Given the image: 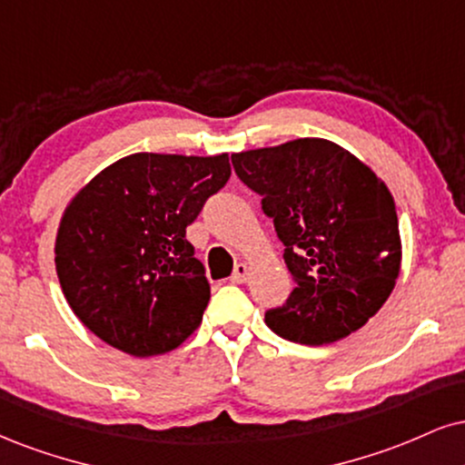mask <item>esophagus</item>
<instances>
[{
  "label": "esophagus",
  "mask_w": 465,
  "mask_h": 465,
  "mask_svg": "<svg viewBox=\"0 0 465 465\" xmlns=\"http://www.w3.org/2000/svg\"><path fill=\"white\" fill-rule=\"evenodd\" d=\"M249 277V266L247 264H238L236 271L232 275V283H244Z\"/></svg>",
  "instance_id": "esophagus-1"
}]
</instances>
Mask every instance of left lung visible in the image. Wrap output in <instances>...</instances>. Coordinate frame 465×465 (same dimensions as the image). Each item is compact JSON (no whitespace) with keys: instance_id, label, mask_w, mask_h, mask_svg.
Listing matches in <instances>:
<instances>
[{"instance_id":"obj_1","label":"left lung","mask_w":465,"mask_h":465,"mask_svg":"<svg viewBox=\"0 0 465 465\" xmlns=\"http://www.w3.org/2000/svg\"><path fill=\"white\" fill-rule=\"evenodd\" d=\"M236 175L275 223L296 288L266 312L277 335L338 342L381 310L401 271L394 199L371 166L324 138L232 153Z\"/></svg>"}]
</instances>
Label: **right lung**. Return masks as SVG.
<instances>
[{
    "instance_id": "add662e5",
    "label": "right lung",
    "mask_w": 465,
    "mask_h": 465,
    "mask_svg": "<svg viewBox=\"0 0 465 465\" xmlns=\"http://www.w3.org/2000/svg\"><path fill=\"white\" fill-rule=\"evenodd\" d=\"M229 175L227 153H132L71 199L55 272L71 310L105 344L151 357L194 333L210 283L186 227Z\"/></svg>"
}]
</instances>
